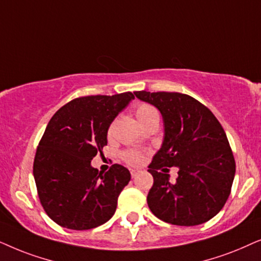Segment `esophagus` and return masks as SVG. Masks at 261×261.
<instances>
[{
    "instance_id": "1",
    "label": "esophagus",
    "mask_w": 261,
    "mask_h": 261,
    "mask_svg": "<svg viewBox=\"0 0 261 261\" xmlns=\"http://www.w3.org/2000/svg\"><path fill=\"white\" fill-rule=\"evenodd\" d=\"M141 171H138V169H130V174L133 178H136V176L140 174Z\"/></svg>"
}]
</instances>
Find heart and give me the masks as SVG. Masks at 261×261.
<instances>
[{
  "instance_id": "heart-1",
  "label": "heart",
  "mask_w": 261,
  "mask_h": 261,
  "mask_svg": "<svg viewBox=\"0 0 261 261\" xmlns=\"http://www.w3.org/2000/svg\"><path fill=\"white\" fill-rule=\"evenodd\" d=\"M135 114H136L138 121H140L142 126H147L148 124H150L151 121H156L160 119L159 112L158 110L155 109L154 106L150 105V103L147 102H140L135 106ZM114 124L116 121H112L110 124L109 128H107V135L111 136L113 133V128H114ZM121 159L124 160L127 165L131 166H140L142 162H143V155L142 152L137 151V150H126L121 154Z\"/></svg>"
}]
</instances>
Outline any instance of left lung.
Instances as JSON below:
<instances>
[{
    "label": "left lung",
    "mask_w": 261,
    "mask_h": 261,
    "mask_svg": "<svg viewBox=\"0 0 261 261\" xmlns=\"http://www.w3.org/2000/svg\"><path fill=\"white\" fill-rule=\"evenodd\" d=\"M140 100L162 114L165 138L148 172L154 178L147 201L160 220L175 225H198L224 206L235 175V160L223 127L214 113L181 93L141 90ZM167 166L179 168L175 183Z\"/></svg>",
    "instance_id": "left-lung-1"
}]
</instances>
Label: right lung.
<instances>
[{
  "label": "right lung",
  "mask_w": 261,
  "mask_h": 261,
  "mask_svg": "<svg viewBox=\"0 0 261 261\" xmlns=\"http://www.w3.org/2000/svg\"><path fill=\"white\" fill-rule=\"evenodd\" d=\"M135 95L81 96L65 103L48 121L38 144L33 175L41 206L61 227L87 230L106 223L130 181L127 168L106 173L90 166L107 145V128Z\"/></svg>",
  "instance_id": "add662e5"
}]
</instances>
